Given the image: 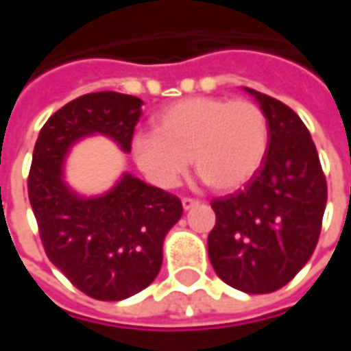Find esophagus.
Wrapping results in <instances>:
<instances>
[{
	"label": "esophagus",
	"mask_w": 351,
	"mask_h": 351,
	"mask_svg": "<svg viewBox=\"0 0 351 351\" xmlns=\"http://www.w3.org/2000/svg\"><path fill=\"white\" fill-rule=\"evenodd\" d=\"M182 205H183V209L189 210V209H193V207H197V205H199V201L193 199V197H183Z\"/></svg>",
	"instance_id": "esophagus-1"
}]
</instances>
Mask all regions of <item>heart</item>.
<instances>
[{"mask_svg": "<svg viewBox=\"0 0 351 351\" xmlns=\"http://www.w3.org/2000/svg\"><path fill=\"white\" fill-rule=\"evenodd\" d=\"M269 144L267 117L258 103L187 97L154 117V132H136L130 154L158 187H176L193 168L215 191H232L262 168Z\"/></svg>", "mask_w": 351, "mask_h": 351, "instance_id": "obj_1", "label": "heart"}]
</instances>
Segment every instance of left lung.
<instances>
[{"label":"left lung","instance_id":"obj_1","mask_svg":"<svg viewBox=\"0 0 351 351\" xmlns=\"http://www.w3.org/2000/svg\"><path fill=\"white\" fill-rule=\"evenodd\" d=\"M246 91L267 117L269 144L262 168L242 191L210 201L217 223L207 248L224 283L262 295L287 285L313 256L328 187L299 115L265 93Z\"/></svg>","mask_w":351,"mask_h":351}]
</instances>
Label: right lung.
Returning a JSON list of instances; mask_svg holds the SVG:
<instances>
[{
    "label": "right lung",
    "mask_w": 351,
    "mask_h": 351,
    "mask_svg": "<svg viewBox=\"0 0 351 351\" xmlns=\"http://www.w3.org/2000/svg\"><path fill=\"white\" fill-rule=\"evenodd\" d=\"M141 107L142 99L117 91L82 95L48 119L34 144L27 187L43 248L74 287L97 301H123L154 281L182 201L128 173L107 195L82 199L62 182V160L93 132L130 152Z\"/></svg>",
    "instance_id": "obj_1"
}]
</instances>
